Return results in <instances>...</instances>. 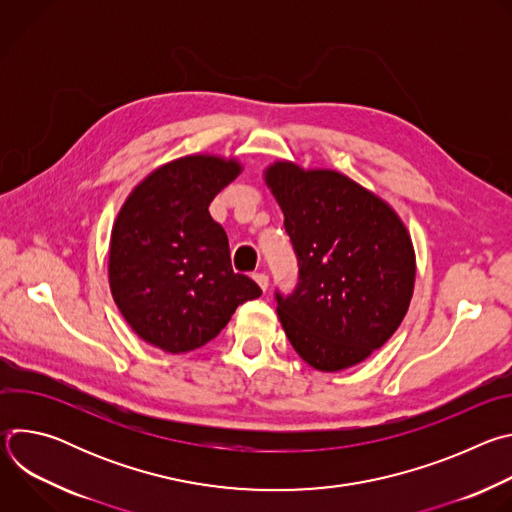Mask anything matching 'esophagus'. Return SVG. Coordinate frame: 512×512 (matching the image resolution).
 I'll return each instance as SVG.
<instances>
[{"mask_svg":"<svg viewBox=\"0 0 512 512\" xmlns=\"http://www.w3.org/2000/svg\"><path fill=\"white\" fill-rule=\"evenodd\" d=\"M253 279L257 281V285L265 291L267 289V285H269V277L265 275V273H253Z\"/></svg>","mask_w":512,"mask_h":512,"instance_id":"obj_1","label":"esophagus"}]
</instances>
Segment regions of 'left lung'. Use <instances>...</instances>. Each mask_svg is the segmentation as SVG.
<instances>
[{"label":"left lung","instance_id":"1","mask_svg":"<svg viewBox=\"0 0 512 512\" xmlns=\"http://www.w3.org/2000/svg\"><path fill=\"white\" fill-rule=\"evenodd\" d=\"M265 184L283 212L300 277L275 294L291 346L322 373L369 358L403 322L415 283V251L399 214L336 170L273 162Z\"/></svg>","mask_w":512,"mask_h":512}]
</instances>
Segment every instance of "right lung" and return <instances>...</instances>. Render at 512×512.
<instances>
[{"label": "right lung", "instance_id": "add662e5", "mask_svg": "<svg viewBox=\"0 0 512 512\" xmlns=\"http://www.w3.org/2000/svg\"><path fill=\"white\" fill-rule=\"evenodd\" d=\"M241 170L235 158H178L145 176L115 218L111 296L133 332L164 352L204 346L261 296L251 277L233 271L227 233L208 212Z\"/></svg>", "mask_w": 512, "mask_h": 512}]
</instances>
